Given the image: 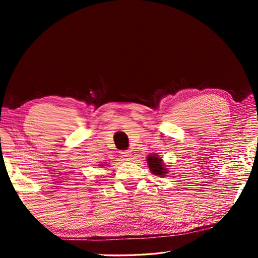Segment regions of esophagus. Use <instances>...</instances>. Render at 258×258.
I'll list each match as a JSON object with an SVG mask.
<instances>
[{"label":"esophagus","instance_id":"1","mask_svg":"<svg viewBox=\"0 0 258 258\" xmlns=\"http://www.w3.org/2000/svg\"><path fill=\"white\" fill-rule=\"evenodd\" d=\"M119 155L121 157V159H124L125 161L131 160V157H132V154H131L128 150L127 151H120Z\"/></svg>","mask_w":258,"mask_h":258}]
</instances>
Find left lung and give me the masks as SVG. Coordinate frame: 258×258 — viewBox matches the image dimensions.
I'll return each mask as SVG.
<instances>
[{
    "label": "left lung",
    "instance_id": "8db88e82",
    "mask_svg": "<svg viewBox=\"0 0 258 258\" xmlns=\"http://www.w3.org/2000/svg\"><path fill=\"white\" fill-rule=\"evenodd\" d=\"M147 163L149 166L151 173H154L155 175H165L167 173V168H165L163 164V160L159 158L157 155H150L147 157Z\"/></svg>",
    "mask_w": 258,
    "mask_h": 258
}]
</instances>
